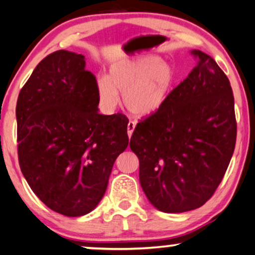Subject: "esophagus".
I'll list each match as a JSON object with an SVG mask.
<instances>
[{
	"label": "esophagus",
	"mask_w": 255,
	"mask_h": 255,
	"mask_svg": "<svg viewBox=\"0 0 255 255\" xmlns=\"http://www.w3.org/2000/svg\"><path fill=\"white\" fill-rule=\"evenodd\" d=\"M135 126H136V124H135L134 121H129L128 122V126H127V131H128V136H131V134H133V131L135 129Z\"/></svg>",
	"instance_id": "obj_1"
}]
</instances>
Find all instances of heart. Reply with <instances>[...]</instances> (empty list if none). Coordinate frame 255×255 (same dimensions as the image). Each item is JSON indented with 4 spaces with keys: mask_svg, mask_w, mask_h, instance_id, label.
Here are the masks:
<instances>
[{
    "mask_svg": "<svg viewBox=\"0 0 255 255\" xmlns=\"http://www.w3.org/2000/svg\"><path fill=\"white\" fill-rule=\"evenodd\" d=\"M174 84L172 67L155 56L114 64L108 78L100 77L97 83L105 110L113 111L118 106L120 93L124 94L127 110L137 117L157 112L167 101Z\"/></svg>",
    "mask_w": 255,
    "mask_h": 255,
    "instance_id": "obj_1",
    "label": "heart"
}]
</instances>
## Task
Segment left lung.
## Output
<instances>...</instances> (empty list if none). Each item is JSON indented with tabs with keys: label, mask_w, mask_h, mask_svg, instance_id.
I'll return each mask as SVG.
<instances>
[{
	"label": "left lung",
	"mask_w": 255,
	"mask_h": 255,
	"mask_svg": "<svg viewBox=\"0 0 255 255\" xmlns=\"http://www.w3.org/2000/svg\"><path fill=\"white\" fill-rule=\"evenodd\" d=\"M198 59L154 114L138 121L129 147L140 162V183L162 212L201 208L229 167L237 140L234 97L229 78L212 57Z\"/></svg>",
	"instance_id": "1"
}]
</instances>
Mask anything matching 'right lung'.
Instances as JSON below:
<instances>
[{"mask_svg": "<svg viewBox=\"0 0 255 255\" xmlns=\"http://www.w3.org/2000/svg\"><path fill=\"white\" fill-rule=\"evenodd\" d=\"M99 100L85 57L66 50L46 56L18 94L19 167L35 195L60 215L92 211L128 147L127 117L100 114Z\"/></svg>", "mask_w": 255, "mask_h": 255, "instance_id": "1", "label": "right lung"}]
</instances>
